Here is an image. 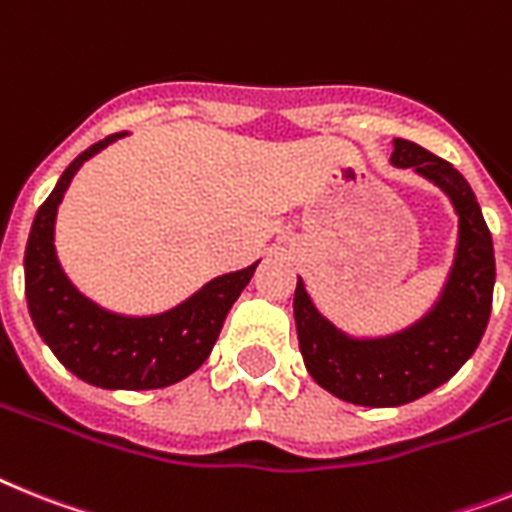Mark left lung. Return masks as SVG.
<instances>
[{"label":"left lung","mask_w":512,"mask_h":512,"mask_svg":"<svg viewBox=\"0 0 512 512\" xmlns=\"http://www.w3.org/2000/svg\"><path fill=\"white\" fill-rule=\"evenodd\" d=\"M390 163L437 184L458 213V247L435 307L409 328L380 338H354L317 312L296 281L294 320L299 351L312 380L356 406H403L440 388L471 359L492 312L495 247L474 190L453 163L411 140H393Z\"/></svg>","instance_id":"obj_1"}]
</instances>
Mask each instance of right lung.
<instances>
[{"label": "right lung", "mask_w": 512, "mask_h": 512, "mask_svg": "<svg viewBox=\"0 0 512 512\" xmlns=\"http://www.w3.org/2000/svg\"><path fill=\"white\" fill-rule=\"evenodd\" d=\"M124 135L103 137L83 150L38 208L25 247V296L38 336L72 375L106 390H153L184 380L208 359L257 263L213 278L161 315H117L80 294L64 276L54 249L57 208L77 169Z\"/></svg>", "instance_id": "1"}]
</instances>
